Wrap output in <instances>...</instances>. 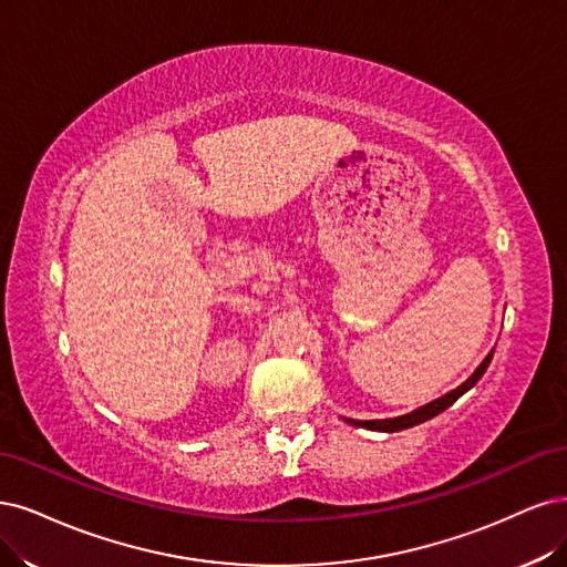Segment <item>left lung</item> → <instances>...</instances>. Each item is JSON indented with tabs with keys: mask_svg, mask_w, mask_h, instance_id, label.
<instances>
[{
	"mask_svg": "<svg viewBox=\"0 0 567 567\" xmlns=\"http://www.w3.org/2000/svg\"><path fill=\"white\" fill-rule=\"evenodd\" d=\"M492 353H495V349H492L487 355H485V360L478 364L476 368V372H473L462 386H456L454 391H450V393H445V395H441V398H435L433 403H429V405H422V408H416V410H412V412H408V414H403V416H393V419H364V422H360V419H343V422H349L351 426H360V429H370V431H383V433H393V431H403V429H412V426H416V424H422V422H429V419H433L435 414H441V412H445L452 403H456V400H460L468 389H473L478 383V379L485 374V370H487V364H489V360H492Z\"/></svg>",
	"mask_w": 567,
	"mask_h": 567,
	"instance_id": "obj_1",
	"label": "left lung"
}]
</instances>
